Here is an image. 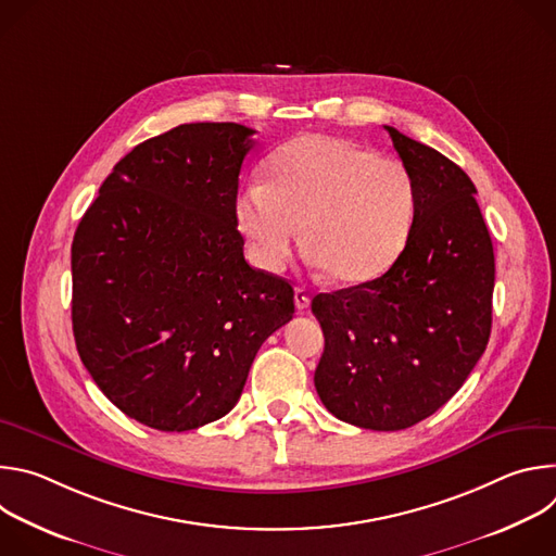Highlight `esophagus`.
Here are the masks:
<instances>
[{
	"mask_svg": "<svg viewBox=\"0 0 556 556\" xmlns=\"http://www.w3.org/2000/svg\"><path fill=\"white\" fill-rule=\"evenodd\" d=\"M294 303L299 309H305L309 305V294L305 288H294Z\"/></svg>",
	"mask_w": 556,
	"mask_h": 556,
	"instance_id": "1",
	"label": "esophagus"
}]
</instances>
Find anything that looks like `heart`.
Wrapping results in <instances>:
<instances>
[{
  "label": "heart",
  "mask_w": 556,
  "mask_h": 556,
  "mask_svg": "<svg viewBox=\"0 0 556 556\" xmlns=\"http://www.w3.org/2000/svg\"><path fill=\"white\" fill-rule=\"evenodd\" d=\"M416 213L409 169L356 142L309 134L288 142L237 198L235 217L255 264L279 273L303 242L332 281L380 277L405 249Z\"/></svg>",
  "instance_id": "obj_1"
}]
</instances>
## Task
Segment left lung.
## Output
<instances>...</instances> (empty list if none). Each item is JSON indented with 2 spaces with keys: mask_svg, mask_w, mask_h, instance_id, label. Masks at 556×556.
Instances as JSON below:
<instances>
[{
  "mask_svg": "<svg viewBox=\"0 0 556 556\" xmlns=\"http://www.w3.org/2000/svg\"><path fill=\"white\" fill-rule=\"evenodd\" d=\"M384 129L414 178V224L382 277L312 299L326 337L314 387L339 420L401 431L448 403L484 354L495 255L470 178L440 151Z\"/></svg>",
  "mask_w": 556,
  "mask_h": 556,
  "instance_id": "left-lung-1",
  "label": "left lung"
}]
</instances>
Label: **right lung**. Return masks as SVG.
Returning a JSON list of instances; mask_svg holds the SVG:
<instances>
[{"label":"right lung","mask_w":556,"mask_h":556,"mask_svg":"<svg viewBox=\"0 0 556 556\" xmlns=\"http://www.w3.org/2000/svg\"><path fill=\"white\" fill-rule=\"evenodd\" d=\"M255 131L191 123L136 144L72 242V330L108 399L157 431L226 416L292 286L244 260L235 204Z\"/></svg>","instance_id":"right-lung-1"}]
</instances>
